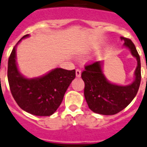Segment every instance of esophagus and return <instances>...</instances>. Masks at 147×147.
I'll list each match as a JSON object with an SVG mask.
<instances>
[{
	"label": "esophagus",
	"instance_id": "obj_1",
	"mask_svg": "<svg viewBox=\"0 0 147 147\" xmlns=\"http://www.w3.org/2000/svg\"><path fill=\"white\" fill-rule=\"evenodd\" d=\"M76 76H77V77H80V76H81V70L80 69L76 70Z\"/></svg>",
	"mask_w": 147,
	"mask_h": 147
}]
</instances>
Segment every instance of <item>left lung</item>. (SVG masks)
<instances>
[{
    "instance_id": "8db88e82",
    "label": "left lung",
    "mask_w": 147,
    "mask_h": 147,
    "mask_svg": "<svg viewBox=\"0 0 147 147\" xmlns=\"http://www.w3.org/2000/svg\"><path fill=\"white\" fill-rule=\"evenodd\" d=\"M126 47L136 58L135 80L128 86L111 84L106 79L102 70V62L96 61L85 66L81 77L85 84L84 96L88 107L94 113L102 115H114L126 108L138 92L141 81L140 58L136 47L130 39L120 37Z\"/></svg>"
}]
</instances>
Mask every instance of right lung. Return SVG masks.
<instances>
[{"mask_svg":"<svg viewBox=\"0 0 147 147\" xmlns=\"http://www.w3.org/2000/svg\"><path fill=\"white\" fill-rule=\"evenodd\" d=\"M27 37L29 34L24 35L18 43ZM75 77V70L56 68L41 77L27 79L20 74L17 67L15 47L8 59L7 79L11 94L22 110L35 116L53 114Z\"/></svg>","mask_w":147,"mask_h":147,"instance_id":"add662e5","label":"right lung"}]
</instances>
